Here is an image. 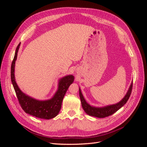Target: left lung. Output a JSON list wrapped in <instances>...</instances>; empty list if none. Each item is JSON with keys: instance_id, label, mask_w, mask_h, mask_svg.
<instances>
[{"instance_id": "left-lung-1", "label": "left lung", "mask_w": 147, "mask_h": 147, "mask_svg": "<svg viewBox=\"0 0 147 147\" xmlns=\"http://www.w3.org/2000/svg\"><path fill=\"white\" fill-rule=\"evenodd\" d=\"M132 83H131L129 89V90L127 92V94L121 101L116 104L106 106V107H102V108L94 107H92L90 105H89L86 102V100H84L80 89H79V94H80V100L82 102V107L84 110V112H85L88 115H90V116L102 118L107 117L110 116V115H113L120 108H121L126 103L129 98L131 92H132Z\"/></svg>"}]
</instances>
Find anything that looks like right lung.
Instances as JSON below:
<instances>
[{
    "instance_id": "right-lung-1",
    "label": "right lung",
    "mask_w": 147,
    "mask_h": 147,
    "mask_svg": "<svg viewBox=\"0 0 147 147\" xmlns=\"http://www.w3.org/2000/svg\"><path fill=\"white\" fill-rule=\"evenodd\" d=\"M20 43L16 47L14 58L11 66V80L19 103L21 108L26 113L39 118L46 119H51L59 113L64 97L70 84L73 83L74 77L73 75H67L61 78L59 82L58 90L53 98L50 100L43 101L38 100L26 95L18 86L15 82L14 75L15 61Z\"/></svg>"
}]
</instances>
